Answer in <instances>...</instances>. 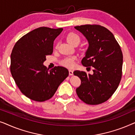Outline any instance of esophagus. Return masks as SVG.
<instances>
[{"label":"esophagus","instance_id":"34e87169","mask_svg":"<svg viewBox=\"0 0 135 135\" xmlns=\"http://www.w3.org/2000/svg\"><path fill=\"white\" fill-rule=\"evenodd\" d=\"M69 74L70 75H73V70L69 69Z\"/></svg>","mask_w":135,"mask_h":135}]
</instances>
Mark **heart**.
I'll list each match as a JSON object with an SVG mask.
<instances>
[{"mask_svg": "<svg viewBox=\"0 0 135 135\" xmlns=\"http://www.w3.org/2000/svg\"><path fill=\"white\" fill-rule=\"evenodd\" d=\"M67 41L72 45L75 43H79L80 42V37L75 33L71 32L68 35L67 37H66ZM61 64L64 66L68 68H71L74 65V58H71V57H68V58H64L62 61Z\"/></svg>", "mask_w": 135, "mask_h": 135, "instance_id": "heart-1", "label": "heart"}]
</instances>
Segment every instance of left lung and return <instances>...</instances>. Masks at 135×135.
Returning <instances> with one entry per match:
<instances>
[{
  "label": "left lung",
  "instance_id": "8db88e82",
  "mask_svg": "<svg viewBox=\"0 0 135 135\" xmlns=\"http://www.w3.org/2000/svg\"><path fill=\"white\" fill-rule=\"evenodd\" d=\"M74 28L88 42L85 56L82 60V65L94 68L93 74L77 70L74 72L81 80L76 93L86 104H101L113 95L120 82L122 52L114 35L106 27L86 25Z\"/></svg>",
  "mask_w": 135,
  "mask_h": 135
}]
</instances>
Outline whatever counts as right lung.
Masks as SVG:
<instances>
[{
  "label": "right lung",
  "mask_w": 135,
  "mask_h": 135,
  "mask_svg": "<svg viewBox=\"0 0 135 135\" xmlns=\"http://www.w3.org/2000/svg\"><path fill=\"white\" fill-rule=\"evenodd\" d=\"M63 30L40 27L18 40L11 54L13 78L26 97L42 102L50 99L69 75L62 66L49 70L44 62L53 53V42Z\"/></svg>",
  "instance_id": "obj_1"
}]
</instances>
